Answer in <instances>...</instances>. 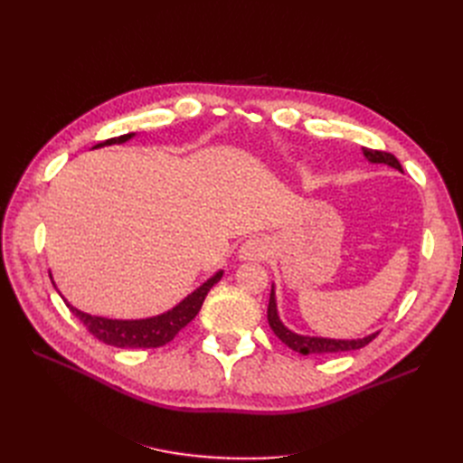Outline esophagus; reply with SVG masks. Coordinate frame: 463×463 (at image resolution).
Listing matches in <instances>:
<instances>
[{"mask_svg": "<svg viewBox=\"0 0 463 463\" xmlns=\"http://www.w3.org/2000/svg\"><path fill=\"white\" fill-rule=\"evenodd\" d=\"M270 255V243L264 237H253L247 240L240 250V257L245 260H264Z\"/></svg>", "mask_w": 463, "mask_h": 463, "instance_id": "34e87169", "label": "esophagus"}]
</instances>
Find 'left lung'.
I'll return each mask as SVG.
<instances>
[{"label": "left lung", "instance_id": "1", "mask_svg": "<svg viewBox=\"0 0 463 463\" xmlns=\"http://www.w3.org/2000/svg\"><path fill=\"white\" fill-rule=\"evenodd\" d=\"M363 154H365V158L373 164H388V165L396 167V170L402 172V165H400V162H398L394 154L384 152V150H373V148H363ZM269 325H270L272 332L289 349H293V352H298V354H303V355L354 352V349L365 347L378 335V332H374L371 335H365V338H357V340H332V338H317V335H301V334L291 332L282 325V320H279V317H278L274 288L270 291V301H269Z\"/></svg>", "mask_w": 463, "mask_h": 463}]
</instances>
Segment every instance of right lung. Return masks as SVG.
<instances>
[{"instance_id": "right-lung-1", "label": "right lung", "mask_w": 463, "mask_h": 463, "mask_svg": "<svg viewBox=\"0 0 463 463\" xmlns=\"http://www.w3.org/2000/svg\"><path fill=\"white\" fill-rule=\"evenodd\" d=\"M133 135L135 133H128V135L108 138V141L98 143L92 148L121 145L125 141H129ZM222 274L223 272L220 270L213 278L206 279L201 288L194 289L191 296H187L179 305H175L172 311H167L158 317H152V318L114 320V318L92 317L89 313H82V311L75 309L73 305H69L67 301H65V305L69 307V311H71L82 322V325L87 326V330L94 335L96 340H100L108 345H114V347H160L167 342H172L175 338V334L181 328H185L189 322L197 317V313L203 307V301L206 298V293L216 282H220Z\"/></svg>"}]
</instances>
